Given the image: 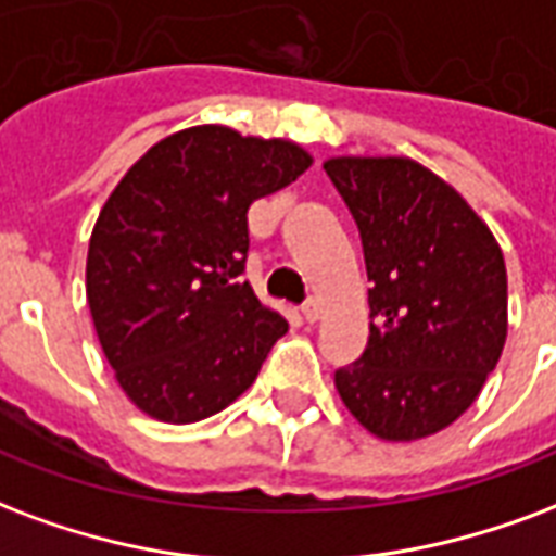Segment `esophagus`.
I'll return each mask as SVG.
<instances>
[{
	"label": "esophagus",
	"mask_w": 556,
	"mask_h": 556,
	"mask_svg": "<svg viewBox=\"0 0 556 556\" xmlns=\"http://www.w3.org/2000/svg\"><path fill=\"white\" fill-rule=\"evenodd\" d=\"M318 318H320V303L318 300H309V303L303 306V320H306V324H315Z\"/></svg>",
	"instance_id": "1"
}]
</instances>
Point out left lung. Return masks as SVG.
<instances>
[{
  "label": "left lung",
  "instance_id": "1",
  "mask_svg": "<svg viewBox=\"0 0 556 556\" xmlns=\"http://www.w3.org/2000/svg\"><path fill=\"white\" fill-rule=\"evenodd\" d=\"M324 170L359 226L371 327L336 371L368 433L415 442L475 404L507 341V267L489 226L425 164L339 155Z\"/></svg>",
  "mask_w": 556,
  "mask_h": 556
}]
</instances>
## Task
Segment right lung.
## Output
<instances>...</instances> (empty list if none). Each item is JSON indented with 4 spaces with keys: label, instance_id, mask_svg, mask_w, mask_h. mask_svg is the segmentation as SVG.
Wrapping results in <instances>:
<instances>
[{
    "label": "right lung",
    "instance_id": "add662e5",
    "mask_svg": "<svg viewBox=\"0 0 556 556\" xmlns=\"http://www.w3.org/2000/svg\"><path fill=\"white\" fill-rule=\"evenodd\" d=\"M309 164L286 138L208 123L150 147L111 191L85 291L102 353L141 413L191 425L253 386L289 324L241 279L247 208Z\"/></svg>",
    "mask_w": 556,
    "mask_h": 556
}]
</instances>
